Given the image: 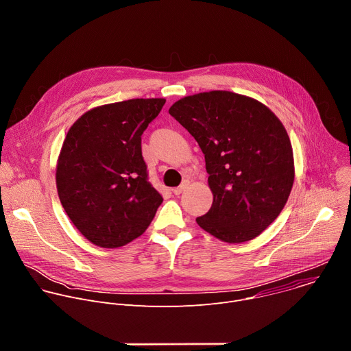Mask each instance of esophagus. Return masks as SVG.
I'll list each match as a JSON object with an SVG mask.
<instances>
[{
    "mask_svg": "<svg viewBox=\"0 0 351 351\" xmlns=\"http://www.w3.org/2000/svg\"><path fill=\"white\" fill-rule=\"evenodd\" d=\"M186 187H187V183L184 182V183H182L179 187H175L172 191H173V194H175V195H179V194H182V193L184 191V189H186Z\"/></svg>",
    "mask_w": 351,
    "mask_h": 351,
    "instance_id": "34e87169",
    "label": "esophagus"
}]
</instances>
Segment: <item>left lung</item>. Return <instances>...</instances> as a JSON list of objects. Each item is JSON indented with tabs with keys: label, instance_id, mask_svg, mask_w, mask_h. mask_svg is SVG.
<instances>
[{
	"label": "left lung",
	"instance_id": "1",
	"mask_svg": "<svg viewBox=\"0 0 351 351\" xmlns=\"http://www.w3.org/2000/svg\"><path fill=\"white\" fill-rule=\"evenodd\" d=\"M169 114L195 138L214 194L198 226L226 243L264 232L283 210L294 182L293 148L263 103L225 90L180 98Z\"/></svg>",
	"mask_w": 351,
	"mask_h": 351
}]
</instances>
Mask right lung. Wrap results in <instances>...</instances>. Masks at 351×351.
Instances as JSON below:
<instances>
[{
  "label": "right lung",
  "instance_id": "obj_1",
  "mask_svg": "<svg viewBox=\"0 0 351 351\" xmlns=\"http://www.w3.org/2000/svg\"><path fill=\"white\" fill-rule=\"evenodd\" d=\"M165 98L95 107L68 130L57 162L61 204L93 244L122 247L145 232L162 195L148 182L141 134Z\"/></svg>",
  "mask_w": 351,
  "mask_h": 351
}]
</instances>
